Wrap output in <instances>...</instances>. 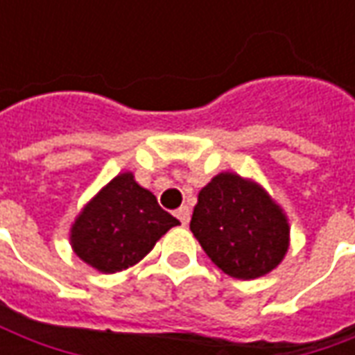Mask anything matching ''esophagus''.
<instances>
[{
  "mask_svg": "<svg viewBox=\"0 0 355 355\" xmlns=\"http://www.w3.org/2000/svg\"><path fill=\"white\" fill-rule=\"evenodd\" d=\"M177 218L184 224V226L190 223V207H188V205H182L180 209H177Z\"/></svg>",
  "mask_w": 355,
  "mask_h": 355,
  "instance_id": "34e87169",
  "label": "esophagus"
}]
</instances>
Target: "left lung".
Returning a JSON list of instances; mask_svg holds the SVG:
<instances>
[{"label": "left lung", "instance_id": "1", "mask_svg": "<svg viewBox=\"0 0 355 355\" xmlns=\"http://www.w3.org/2000/svg\"><path fill=\"white\" fill-rule=\"evenodd\" d=\"M190 230L224 274L257 279L272 272L289 249V220L261 184L218 173L201 188Z\"/></svg>", "mask_w": 355, "mask_h": 355}]
</instances>
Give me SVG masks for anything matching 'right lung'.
Listing matches in <instances>:
<instances>
[{
	"instance_id": "1",
	"label": "right lung",
	"mask_w": 355,
	"mask_h": 355,
	"mask_svg": "<svg viewBox=\"0 0 355 355\" xmlns=\"http://www.w3.org/2000/svg\"><path fill=\"white\" fill-rule=\"evenodd\" d=\"M180 224L159 207L155 196L119 173L76 216L70 228L73 253L102 274L135 266L163 234Z\"/></svg>"
}]
</instances>
